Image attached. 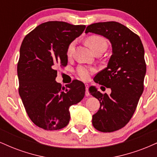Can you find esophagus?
Returning a JSON list of instances; mask_svg holds the SVG:
<instances>
[{
    "label": "esophagus",
    "mask_w": 157,
    "mask_h": 157,
    "mask_svg": "<svg viewBox=\"0 0 157 157\" xmlns=\"http://www.w3.org/2000/svg\"><path fill=\"white\" fill-rule=\"evenodd\" d=\"M86 96H89V85L86 84Z\"/></svg>",
    "instance_id": "1"
}]
</instances>
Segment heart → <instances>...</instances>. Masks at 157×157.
<instances>
[{"mask_svg": "<svg viewBox=\"0 0 157 157\" xmlns=\"http://www.w3.org/2000/svg\"><path fill=\"white\" fill-rule=\"evenodd\" d=\"M87 43L89 46L92 51L94 52L98 49L105 50L107 48L108 44L105 39L102 37L97 35L91 36L88 38ZM75 47V41H72L67 48V55L69 57L72 55ZM94 71V69L91 68H88L86 66H80L77 68V74L82 80H86L89 78L91 74Z\"/></svg>", "mask_w": 157, "mask_h": 157, "instance_id": "b5f03b06", "label": "heart"}]
</instances>
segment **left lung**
Instances as JSON below:
<instances>
[{
  "label": "left lung",
  "mask_w": 157,
  "mask_h": 157,
  "mask_svg": "<svg viewBox=\"0 0 157 157\" xmlns=\"http://www.w3.org/2000/svg\"><path fill=\"white\" fill-rule=\"evenodd\" d=\"M89 32L105 37L112 48L107 67L94 79L110 88L111 93L102 94L96 88H89V92L100 102V109L92 116L93 126L102 132H113L129 122L143 92L145 51L140 37L118 22L93 23L86 28V33Z\"/></svg>",
  "instance_id": "obj_1"
}]
</instances>
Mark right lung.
<instances>
[{"label":"right lung","mask_w":157,"mask_h":157,"mask_svg":"<svg viewBox=\"0 0 157 157\" xmlns=\"http://www.w3.org/2000/svg\"><path fill=\"white\" fill-rule=\"evenodd\" d=\"M86 29L63 21L37 26L23 39L17 63L19 94L27 114L47 131L62 129L70 120L69 108L83 99V82L74 80L61 88L55 80L57 66H66L68 45Z\"/></svg>","instance_id":"1"}]
</instances>
